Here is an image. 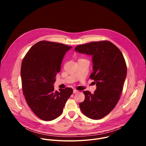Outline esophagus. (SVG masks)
<instances>
[{
	"instance_id": "34e87169",
	"label": "esophagus",
	"mask_w": 146,
	"mask_h": 146,
	"mask_svg": "<svg viewBox=\"0 0 146 146\" xmlns=\"http://www.w3.org/2000/svg\"><path fill=\"white\" fill-rule=\"evenodd\" d=\"M78 92V91H77V90H73V93L74 94H76V93H77Z\"/></svg>"
}]
</instances>
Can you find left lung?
Returning <instances> with one entry per match:
<instances>
[{
	"mask_svg": "<svg viewBox=\"0 0 146 146\" xmlns=\"http://www.w3.org/2000/svg\"><path fill=\"white\" fill-rule=\"evenodd\" d=\"M75 51L92 56L93 72L90 77L96 86L94 94L83 92L85 99L79 106L88 118L101 119L112 111L120 98L127 73L125 60L119 48L109 41L81 44Z\"/></svg>",
	"mask_w": 146,
	"mask_h": 146,
	"instance_id": "1",
	"label": "left lung"
}]
</instances>
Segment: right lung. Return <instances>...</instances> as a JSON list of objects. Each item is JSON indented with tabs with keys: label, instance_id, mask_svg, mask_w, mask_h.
Here are the masks:
<instances>
[{
	"label": "right lung",
	"instance_id": "1",
	"mask_svg": "<svg viewBox=\"0 0 146 146\" xmlns=\"http://www.w3.org/2000/svg\"><path fill=\"white\" fill-rule=\"evenodd\" d=\"M72 47L40 41L33 45L23 59L21 68L23 94L33 112L41 119L51 121L63 111L73 93L71 88L55 91L54 84L62 61Z\"/></svg>",
	"mask_w": 146,
	"mask_h": 146
}]
</instances>
